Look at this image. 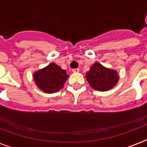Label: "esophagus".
<instances>
[{"mask_svg":"<svg viewBox=\"0 0 147 147\" xmlns=\"http://www.w3.org/2000/svg\"><path fill=\"white\" fill-rule=\"evenodd\" d=\"M79 68H74V69H72V72H74V73H77V72H79Z\"/></svg>","mask_w":147,"mask_h":147,"instance_id":"esophagus-1","label":"esophagus"}]
</instances>
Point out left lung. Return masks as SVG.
<instances>
[{
	"label": "left lung",
	"instance_id": "8db88e82",
	"mask_svg": "<svg viewBox=\"0 0 147 147\" xmlns=\"http://www.w3.org/2000/svg\"><path fill=\"white\" fill-rule=\"evenodd\" d=\"M86 79L93 89L104 92L112 89L118 84L119 75L116 70L95 62L86 72Z\"/></svg>",
	"mask_w": 147,
	"mask_h": 147
}]
</instances>
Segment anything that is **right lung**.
I'll return each mask as SVG.
<instances>
[{
    "mask_svg": "<svg viewBox=\"0 0 147 147\" xmlns=\"http://www.w3.org/2000/svg\"><path fill=\"white\" fill-rule=\"evenodd\" d=\"M68 76L67 71L55 63L49 64L32 75L36 86L46 93H57L61 90Z\"/></svg>",
    "mask_w": 147,
    "mask_h": 147,
    "instance_id": "add662e5",
    "label": "right lung"
}]
</instances>
